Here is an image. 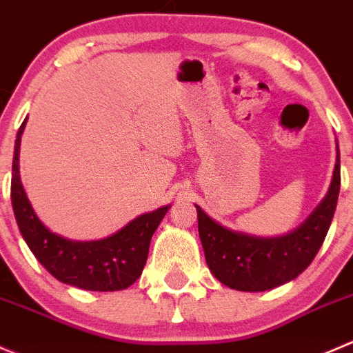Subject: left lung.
Masks as SVG:
<instances>
[{
	"mask_svg": "<svg viewBox=\"0 0 353 353\" xmlns=\"http://www.w3.org/2000/svg\"><path fill=\"white\" fill-rule=\"evenodd\" d=\"M340 150L330 190L316 210L295 231L278 238L236 232L208 217L198 205V232L208 269L238 292H265L302 274L319 252L327 234L340 193Z\"/></svg>",
	"mask_w": 353,
	"mask_h": 353,
	"instance_id": "8db88e82",
	"label": "left lung"
}]
</instances>
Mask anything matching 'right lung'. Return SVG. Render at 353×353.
Here are the masks:
<instances>
[{
	"mask_svg": "<svg viewBox=\"0 0 353 353\" xmlns=\"http://www.w3.org/2000/svg\"><path fill=\"white\" fill-rule=\"evenodd\" d=\"M20 125L15 139L12 165V205L20 234L39 263L65 285L90 292L125 290L141 276L148 259L150 241L170 205L143 214L115 234L97 241H74L51 232L34 212L19 172Z\"/></svg>",
	"mask_w": 353,
	"mask_h": 353,
	"instance_id": "obj_1",
	"label": "right lung"
}]
</instances>
